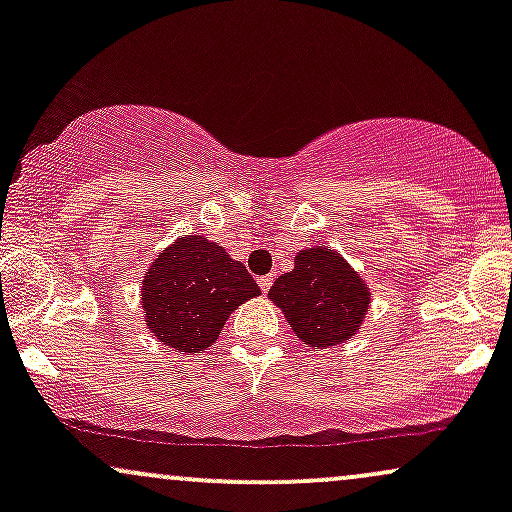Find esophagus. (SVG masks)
Returning <instances> with one entry per match:
<instances>
[{"instance_id": "esophagus-1", "label": "esophagus", "mask_w": 512, "mask_h": 512, "mask_svg": "<svg viewBox=\"0 0 512 512\" xmlns=\"http://www.w3.org/2000/svg\"><path fill=\"white\" fill-rule=\"evenodd\" d=\"M257 284H260V289L267 293L269 286H272V276H260V279H257Z\"/></svg>"}]
</instances>
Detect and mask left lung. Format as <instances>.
<instances>
[{"label": "left lung", "mask_w": 512, "mask_h": 512, "mask_svg": "<svg viewBox=\"0 0 512 512\" xmlns=\"http://www.w3.org/2000/svg\"><path fill=\"white\" fill-rule=\"evenodd\" d=\"M269 298L301 342L330 349L361 330L370 289L337 250L313 245L298 252L293 269L274 281Z\"/></svg>", "instance_id": "1"}]
</instances>
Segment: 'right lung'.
<instances>
[{
  "mask_svg": "<svg viewBox=\"0 0 512 512\" xmlns=\"http://www.w3.org/2000/svg\"><path fill=\"white\" fill-rule=\"evenodd\" d=\"M260 286L214 240L178 238L149 264L142 281L144 322L170 349L202 354L219 339L228 315Z\"/></svg>",
  "mask_w": 512,
  "mask_h": 512,
  "instance_id": "obj_1",
  "label": "right lung"
}]
</instances>
